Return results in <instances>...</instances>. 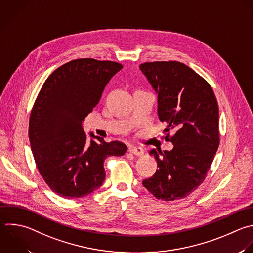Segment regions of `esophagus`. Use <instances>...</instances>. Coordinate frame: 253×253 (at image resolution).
<instances>
[{
	"mask_svg": "<svg viewBox=\"0 0 253 253\" xmlns=\"http://www.w3.org/2000/svg\"><path fill=\"white\" fill-rule=\"evenodd\" d=\"M128 152L134 154L135 156H141L144 153V150L141 147H136V146H130L128 147Z\"/></svg>",
	"mask_w": 253,
	"mask_h": 253,
	"instance_id": "obj_1",
	"label": "esophagus"
}]
</instances>
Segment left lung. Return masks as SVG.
<instances>
[{"mask_svg": "<svg viewBox=\"0 0 253 253\" xmlns=\"http://www.w3.org/2000/svg\"><path fill=\"white\" fill-rule=\"evenodd\" d=\"M155 94L157 114L173 130L172 150L151 149L155 174L142 181L157 199L173 201L195 191L204 181L218 147V107L209 83L184 63L146 62L139 66Z\"/></svg>", "mask_w": 253, "mask_h": 253, "instance_id": "8db88e82", "label": "left lung"}]
</instances>
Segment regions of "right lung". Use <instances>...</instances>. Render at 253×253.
Returning a JSON list of instances; mask_svg holds the SVG:
<instances>
[{
  "instance_id": "add662e5",
  "label": "right lung",
  "mask_w": 253,
  "mask_h": 253,
  "mask_svg": "<svg viewBox=\"0 0 253 253\" xmlns=\"http://www.w3.org/2000/svg\"><path fill=\"white\" fill-rule=\"evenodd\" d=\"M122 68L113 61L72 60L50 74L36 100L29 126L32 151L42 177L63 198H82L99 189L105 159L126 152L124 143L106 142L93 132L88 143L83 130L85 118Z\"/></svg>"
}]
</instances>
